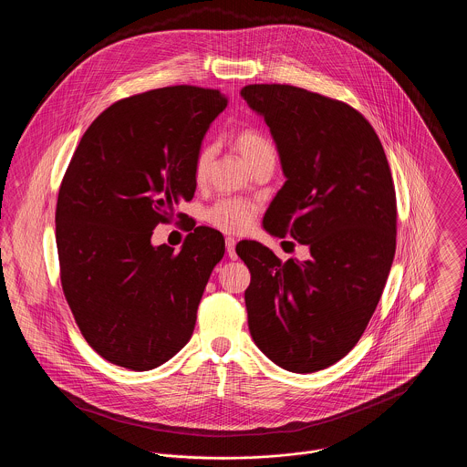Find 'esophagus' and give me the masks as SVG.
Listing matches in <instances>:
<instances>
[{
  "mask_svg": "<svg viewBox=\"0 0 467 467\" xmlns=\"http://www.w3.org/2000/svg\"><path fill=\"white\" fill-rule=\"evenodd\" d=\"M235 244L237 241L234 237H226V254L230 259H237V254H235Z\"/></svg>",
  "mask_w": 467,
  "mask_h": 467,
  "instance_id": "34e87169",
  "label": "esophagus"
}]
</instances>
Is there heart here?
I'll use <instances>...</instances> for the list:
<instances>
[{
  "label": "heart",
  "instance_id": "obj_1",
  "mask_svg": "<svg viewBox=\"0 0 467 467\" xmlns=\"http://www.w3.org/2000/svg\"><path fill=\"white\" fill-rule=\"evenodd\" d=\"M234 143L241 156L246 160L250 167H254L257 161L265 160L267 156H275L273 143L267 140L266 136L255 130H241L239 133L234 136ZM213 150L212 147H202L196 158L194 163V176L198 182H202L208 171V165L212 161ZM257 215V204L250 201L235 200V198H223L212 204L206 210V221L223 230V232H232V234H241L246 232Z\"/></svg>",
  "mask_w": 467,
  "mask_h": 467
}]
</instances>
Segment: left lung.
Listing matches in <instances>:
<instances>
[{"instance_id": "obj_1", "label": "left lung", "mask_w": 467, "mask_h": 467, "mask_svg": "<svg viewBox=\"0 0 467 467\" xmlns=\"http://www.w3.org/2000/svg\"><path fill=\"white\" fill-rule=\"evenodd\" d=\"M241 97L265 117L285 176L263 224L311 254L282 263L257 241L237 244L252 273L248 327L278 367L317 372L352 350L383 295L398 232L392 172L348 104L289 84H250Z\"/></svg>"}]
</instances>
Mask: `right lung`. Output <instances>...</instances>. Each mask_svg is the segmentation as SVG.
<instances>
[{
  "label": "right lung",
  "mask_w": 467,
  "mask_h": 467,
  "mask_svg": "<svg viewBox=\"0 0 467 467\" xmlns=\"http://www.w3.org/2000/svg\"><path fill=\"white\" fill-rule=\"evenodd\" d=\"M224 108L217 89H150L102 111L73 152L56 208L61 284L80 333L113 365L156 368L192 336L224 239L198 226L174 254L150 235L194 198L201 141Z\"/></svg>",
  "instance_id": "obj_1"
}]
</instances>
